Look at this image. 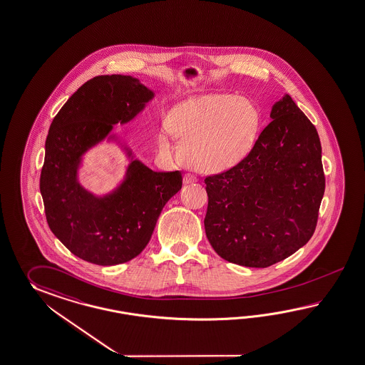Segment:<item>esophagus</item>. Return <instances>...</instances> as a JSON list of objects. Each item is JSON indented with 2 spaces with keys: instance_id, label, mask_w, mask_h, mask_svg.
I'll list each match as a JSON object with an SVG mask.
<instances>
[{
  "instance_id": "obj_1",
  "label": "esophagus",
  "mask_w": 365,
  "mask_h": 365,
  "mask_svg": "<svg viewBox=\"0 0 365 365\" xmlns=\"http://www.w3.org/2000/svg\"><path fill=\"white\" fill-rule=\"evenodd\" d=\"M183 180H185V183H186V185H191V183H195L197 178H196L194 174H191V173H186Z\"/></svg>"
}]
</instances>
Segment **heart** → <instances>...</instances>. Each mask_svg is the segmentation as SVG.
<instances>
[{
  "label": "heart",
  "mask_w": 365,
  "mask_h": 365,
  "mask_svg": "<svg viewBox=\"0 0 365 365\" xmlns=\"http://www.w3.org/2000/svg\"><path fill=\"white\" fill-rule=\"evenodd\" d=\"M261 112L250 98L214 93L188 98L170 112L168 126L180 141V154L192 168L222 171L247 157L257 138ZM160 146L170 150L165 134Z\"/></svg>",
  "instance_id": "b5f03b06"
}]
</instances>
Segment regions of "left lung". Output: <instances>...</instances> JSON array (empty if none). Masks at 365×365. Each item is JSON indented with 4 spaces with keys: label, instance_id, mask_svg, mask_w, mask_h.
Listing matches in <instances>:
<instances>
[{
    "label": "left lung",
    "instance_id": "8db88e82",
    "mask_svg": "<svg viewBox=\"0 0 365 365\" xmlns=\"http://www.w3.org/2000/svg\"><path fill=\"white\" fill-rule=\"evenodd\" d=\"M270 117L244 160L205 178L207 239L242 267L274 265L310 240L326 187L312 121L287 95Z\"/></svg>",
    "mask_w": 365,
    "mask_h": 365
}]
</instances>
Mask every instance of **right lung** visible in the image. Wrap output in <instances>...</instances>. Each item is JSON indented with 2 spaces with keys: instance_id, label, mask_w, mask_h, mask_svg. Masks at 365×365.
<instances>
[{
  "instance_id": "1",
  "label": "right lung",
  "mask_w": 365,
  "mask_h": 365,
  "mask_svg": "<svg viewBox=\"0 0 365 365\" xmlns=\"http://www.w3.org/2000/svg\"><path fill=\"white\" fill-rule=\"evenodd\" d=\"M153 92L125 75L86 81L53 117L46 138L39 188L46 220L75 256L101 267L137 257L150 240L162 208L182 188L180 171H153L132 160L113 194L96 199L76 180L81 157L113 124L132 120Z\"/></svg>"
}]
</instances>
